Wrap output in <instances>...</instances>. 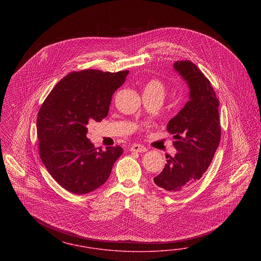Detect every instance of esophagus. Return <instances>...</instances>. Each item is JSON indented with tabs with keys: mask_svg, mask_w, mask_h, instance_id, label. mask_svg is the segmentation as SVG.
<instances>
[{
	"mask_svg": "<svg viewBox=\"0 0 261 261\" xmlns=\"http://www.w3.org/2000/svg\"><path fill=\"white\" fill-rule=\"evenodd\" d=\"M130 150L137 153H142V152H146L147 148L145 146H143L142 144H133L130 148Z\"/></svg>",
	"mask_w": 261,
	"mask_h": 261,
	"instance_id": "34e87169",
	"label": "esophagus"
}]
</instances>
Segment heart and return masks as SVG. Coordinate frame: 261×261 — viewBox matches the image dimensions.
I'll return each mask as SVG.
<instances>
[{"label": "heart", "mask_w": 261, "mask_h": 261, "mask_svg": "<svg viewBox=\"0 0 261 261\" xmlns=\"http://www.w3.org/2000/svg\"><path fill=\"white\" fill-rule=\"evenodd\" d=\"M144 90H155V91H159L164 94L165 86L163 85V83L161 81L156 80V79H152L149 82H147Z\"/></svg>", "instance_id": "1"}]
</instances>
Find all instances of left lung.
<instances>
[{
  "mask_svg": "<svg viewBox=\"0 0 261 261\" xmlns=\"http://www.w3.org/2000/svg\"><path fill=\"white\" fill-rule=\"evenodd\" d=\"M173 69L189 87V101L167 123L177 153L166 157L164 170L153 181L166 193L176 194L190 190L205 173L219 145L221 128L219 100L210 80L190 61H176Z\"/></svg>",
  "mask_w": 261,
  "mask_h": 261,
  "instance_id": "1",
  "label": "left lung"
}]
</instances>
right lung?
<instances>
[{
    "label": "right lung",
    "mask_w": 261,
    "mask_h": 261,
    "mask_svg": "<svg viewBox=\"0 0 261 261\" xmlns=\"http://www.w3.org/2000/svg\"><path fill=\"white\" fill-rule=\"evenodd\" d=\"M129 71L71 72L47 95L36 121L40 157L65 190L85 194L98 189L120 157V146L96 151L87 138L89 120L107 117L113 94Z\"/></svg>",
    "instance_id": "obj_1"
}]
</instances>
